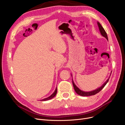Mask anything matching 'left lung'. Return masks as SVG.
I'll return each mask as SVG.
<instances>
[{
	"mask_svg": "<svg viewBox=\"0 0 125 125\" xmlns=\"http://www.w3.org/2000/svg\"><path fill=\"white\" fill-rule=\"evenodd\" d=\"M97 24L98 25V27H99V30H100V32L101 33V35L103 37H105L106 38L107 40L108 41V37H107V35L106 32H105V31L104 28L102 27V26L100 24V23L97 22ZM71 76H72V75H71ZM109 77L108 78V79L104 83V84H103V85H102V86H101L99 88L95 90L92 91L91 92H84V91H83L81 90L79 88H77L76 87V86L75 84V83H74V82H73V80H72V81H73V88L74 89V90L75 91V92L78 95H79L82 96H89L94 95L96 94L97 93H99V92L105 87V85L106 84V83H108V82L109 81Z\"/></svg>",
	"mask_w": 125,
	"mask_h": 125,
	"instance_id": "obj_1",
	"label": "left lung"
}]
</instances>
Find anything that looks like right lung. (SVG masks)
<instances>
[{
    "label": "right lung",
    "mask_w": 125,
    "mask_h": 125,
    "mask_svg": "<svg viewBox=\"0 0 125 125\" xmlns=\"http://www.w3.org/2000/svg\"><path fill=\"white\" fill-rule=\"evenodd\" d=\"M57 88H56V90H55L54 92L53 93H52L50 96H49V97H48V98H44V99H42V100H41V101H47V100H50V99H52V98L56 96V94H57Z\"/></svg>",
    "instance_id": "obj_1"
}]
</instances>
